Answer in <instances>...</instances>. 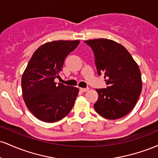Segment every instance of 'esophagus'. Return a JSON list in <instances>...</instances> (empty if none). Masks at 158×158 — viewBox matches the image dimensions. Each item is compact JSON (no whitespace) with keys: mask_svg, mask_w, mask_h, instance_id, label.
I'll use <instances>...</instances> for the list:
<instances>
[{"mask_svg":"<svg viewBox=\"0 0 158 158\" xmlns=\"http://www.w3.org/2000/svg\"><path fill=\"white\" fill-rule=\"evenodd\" d=\"M88 90H89V88H80V90L81 92H86V91H88Z\"/></svg>","mask_w":158,"mask_h":158,"instance_id":"1","label":"esophagus"}]
</instances>
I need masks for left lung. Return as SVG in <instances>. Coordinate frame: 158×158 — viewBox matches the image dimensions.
Listing matches in <instances>:
<instances>
[{"instance_id": "left-lung-1", "label": "left lung", "mask_w": 158, "mask_h": 158, "mask_svg": "<svg viewBox=\"0 0 158 158\" xmlns=\"http://www.w3.org/2000/svg\"><path fill=\"white\" fill-rule=\"evenodd\" d=\"M93 50L99 76L106 79V88L99 94L94 109L108 119L123 117L133 109L140 95L142 79L139 68L123 45L106 39L85 41Z\"/></svg>"}]
</instances>
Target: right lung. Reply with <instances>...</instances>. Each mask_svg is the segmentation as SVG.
<instances>
[{
    "instance_id": "add662e5",
    "label": "right lung",
    "mask_w": 158,
    "mask_h": 158,
    "mask_svg": "<svg viewBox=\"0 0 158 158\" xmlns=\"http://www.w3.org/2000/svg\"><path fill=\"white\" fill-rule=\"evenodd\" d=\"M80 41H54L35 50L21 79L22 95L31 113L40 120L54 123L63 119L73 108L79 90L56 84L65 58Z\"/></svg>"
}]
</instances>
